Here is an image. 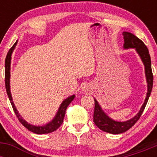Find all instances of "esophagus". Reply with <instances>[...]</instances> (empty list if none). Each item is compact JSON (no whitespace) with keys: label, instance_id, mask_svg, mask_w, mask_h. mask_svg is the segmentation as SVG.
<instances>
[{"label":"esophagus","instance_id":"obj_1","mask_svg":"<svg viewBox=\"0 0 157 157\" xmlns=\"http://www.w3.org/2000/svg\"><path fill=\"white\" fill-rule=\"evenodd\" d=\"M84 90H85V91L86 90V89H85V87H84Z\"/></svg>","mask_w":157,"mask_h":157}]
</instances>
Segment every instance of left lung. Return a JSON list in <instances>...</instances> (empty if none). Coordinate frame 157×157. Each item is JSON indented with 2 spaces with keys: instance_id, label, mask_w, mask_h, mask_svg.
I'll return each instance as SVG.
<instances>
[{
  "instance_id": "8db88e82",
  "label": "left lung",
  "mask_w": 157,
  "mask_h": 157,
  "mask_svg": "<svg viewBox=\"0 0 157 157\" xmlns=\"http://www.w3.org/2000/svg\"><path fill=\"white\" fill-rule=\"evenodd\" d=\"M123 35L124 37V45H123V47L125 48H135L138 53L139 54V56H141L142 61H143L145 69V75H146L147 82H148V93H147L145 102L140 109L139 112L134 118L125 122H117L110 119L107 115H105L103 111L101 110L98 101L94 100L95 107H94V122L95 125L100 130L113 134H118L125 132L127 130L131 128L135 124L136 122L139 120L145 106H146L149 96L152 92V84H153V75H152V67H151V58L146 45L144 44V42L141 39H139L138 37H136L131 33L123 32Z\"/></svg>"
}]
</instances>
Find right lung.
Here are the masks:
<instances>
[{"instance_id": "obj_1", "label": "right lung", "mask_w": 157, "mask_h": 157, "mask_svg": "<svg viewBox=\"0 0 157 157\" xmlns=\"http://www.w3.org/2000/svg\"><path fill=\"white\" fill-rule=\"evenodd\" d=\"M16 43L17 41H16V43L12 45V48L9 49L8 54H7L6 58H5V88H6L7 94L8 96V98L10 100L11 105L12 106V109H13L14 112L16 113V117L18 118V120L20 123L23 124V126H24L27 129H28L30 131L34 133V134H48V133H52L53 131H55L56 130H57L63 121V118L65 116V112H66V109L67 108L70 103L73 101V99L75 98V95H72L69 98H67L65 101H63V103L61 104L60 107H59V110H58L57 114L55 116L52 121H51L50 123L46 124V125L43 126V127H36V126L31 125L30 123H27L23 120V118L20 116V115L19 114V112L16 110V107L14 105L13 101H12V95H11L10 92V86H9V79H10V64H11V56H12V51L15 48L16 45Z\"/></svg>"}]
</instances>
